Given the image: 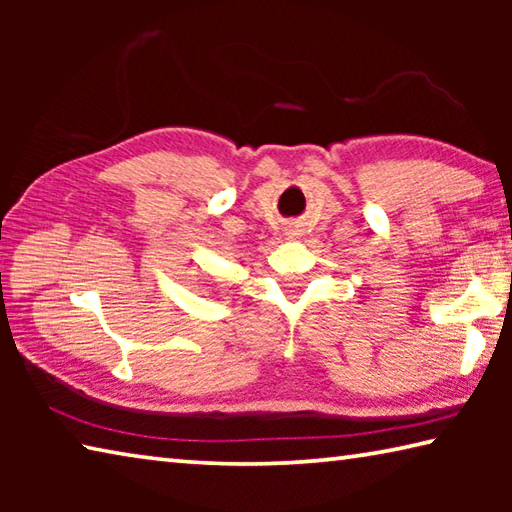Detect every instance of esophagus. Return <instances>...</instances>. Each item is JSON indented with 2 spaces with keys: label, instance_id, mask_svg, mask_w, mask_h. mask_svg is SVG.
Instances as JSON below:
<instances>
[{
  "label": "esophagus",
  "instance_id": "esophagus-1",
  "mask_svg": "<svg viewBox=\"0 0 512 512\" xmlns=\"http://www.w3.org/2000/svg\"><path fill=\"white\" fill-rule=\"evenodd\" d=\"M298 235H300V230H296V228H291V230L287 232V237H291V239L298 237Z\"/></svg>",
  "mask_w": 512,
  "mask_h": 512
}]
</instances>
